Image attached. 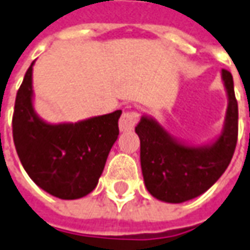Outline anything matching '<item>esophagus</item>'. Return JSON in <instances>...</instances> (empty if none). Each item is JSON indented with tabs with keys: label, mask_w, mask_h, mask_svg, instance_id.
Listing matches in <instances>:
<instances>
[{
	"label": "esophagus",
	"mask_w": 250,
	"mask_h": 250,
	"mask_svg": "<svg viewBox=\"0 0 250 250\" xmlns=\"http://www.w3.org/2000/svg\"><path fill=\"white\" fill-rule=\"evenodd\" d=\"M138 119H139V115L135 111H127V112H125L119 120L120 131L125 132V131L134 130V127L138 123Z\"/></svg>",
	"instance_id": "34e87169"
}]
</instances>
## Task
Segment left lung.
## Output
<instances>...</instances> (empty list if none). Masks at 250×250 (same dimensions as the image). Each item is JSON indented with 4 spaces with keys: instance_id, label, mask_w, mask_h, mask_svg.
<instances>
[{
    "instance_id": "left-lung-1",
    "label": "left lung",
    "mask_w": 250,
    "mask_h": 250,
    "mask_svg": "<svg viewBox=\"0 0 250 250\" xmlns=\"http://www.w3.org/2000/svg\"><path fill=\"white\" fill-rule=\"evenodd\" d=\"M228 93L223 128L212 142L193 146L170 135L154 118L142 115L135 127L141 139V167L145 186L155 199L183 203L214 186L229 167L238 135V104L230 71L223 69Z\"/></svg>"
}]
</instances>
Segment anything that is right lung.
<instances>
[{
    "label": "right lung",
    "instance_id": "right-lung-1",
    "mask_svg": "<svg viewBox=\"0 0 250 250\" xmlns=\"http://www.w3.org/2000/svg\"><path fill=\"white\" fill-rule=\"evenodd\" d=\"M16 96L13 141L22 167L55 198L73 200L93 191L119 135L122 111L80 120L47 123L34 108L32 66Z\"/></svg>",
    "mask_w": 250,
    "mask_h": 250
}]
</instances>
